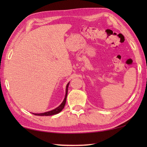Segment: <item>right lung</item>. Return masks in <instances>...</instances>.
Instances as JSON below:
<instances>
[{
    "label": "right lung",
    "instance_id": "add662e5",
    "mask_svg": "<svg viewBox=\"0 0 147 147\" xmlns=\"http://www.w3.org/2000/svg\"><path fill=\"white\" fill-rule=\"evenodd\" d=\"M69 82L67 84V85L66 86V93H65V97L64 100L63 101L60 105H59L58 108H56V109H53V110L47 111V112L45 113H33L36 115H39V116H49V115H56V114L60 112V111L63 109L66 103V98H67V92H68V87H69Z\"/></svg>",
    "mask_w": 147,
    "mask_h": 147
}]
</instances>
